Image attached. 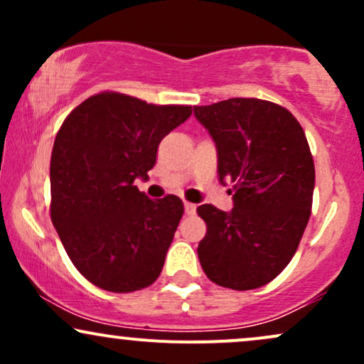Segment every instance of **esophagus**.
I'll return each instance as SVG.
<instances>
[{"mask_svg": "<svg viewBox=\"0 0 364 364\" xmlns=\"http://www.w3.org/2000/svg\"><path fill=\"white\" fill-rule=\"evenodd\" d=\"M196 210V205L195 203H190V202H185V212L188 215H193Z\"/></svg>", "mask_w": 364, "mask_h": 364, "instance_id": "1", "label": "esophagus"}]
</instances>
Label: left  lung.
<instances>
[{"label": "left lung", "mask_w": 364, "mask_h": 364, "mask_svg": "<svg viewBox=\"0 0 364 364\" xmlns=\"http://www.w3.org/2000/svg\"><path fill=\"white\" fill-rule=\"evenodd\" d=\"M196 119L217 145V174L232 183L229 214L205 203L198 243L203 272L217 286H265L294 257L311 214L315 164L299 121L263 99L235 97L195 106Z\"/></svg>", "instance_id": "obj_1"}]
</instances>
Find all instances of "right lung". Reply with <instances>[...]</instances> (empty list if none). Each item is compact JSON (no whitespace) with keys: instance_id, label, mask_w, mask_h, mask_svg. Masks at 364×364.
Returning a JSON list of instances; mask_svg holds the SVG:
<instances>
[{"instance_id":"obj_1","label":"right lung","mask_w":364,"mask_h":364,"mask_svg":"<svg viewBox=\"0 0 364 364\" xmlns=\"http://www.w3.org/2000/svg\"><path fill=\"white\" fill-rule=\"evenodd\" d=\"M191 106L147 104L106 90L66 116L51 154V220L70 260L104 291L133 292L157 281L181 220V198L150 200L147 179L161 140Z\"/></svg>"}]
</instances>
